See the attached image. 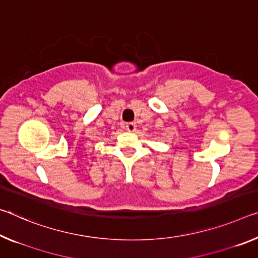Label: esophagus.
<instances>
[{"label": "esophagus", "mask_w": 258, "mask_h": 258, "mask_svg": "<svg viewBox=\"0 0 258 258\" xmlns=\"http://www.w3.org/2000/svg\"><path fill=\"white\" fill-rule=\"evenodd\" d=\"M136 128H137L136 122H127V124H126V130H127L128 132H134Z\"/></svg>", "instance_id": "esophagus-1"}]
</instances>
